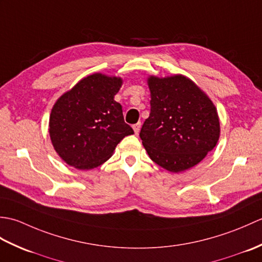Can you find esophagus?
I'll return each mask as SVG.
<instances>
[{
    "label": "esophagus",
    "instance_id": "obj_1",
    "mask_svg": "<svg viewBox=\"0 0 262 262\" xmlns=\"http://www.w3.org/2000/svg\"><path fill=\"white\" fill-rule=\"evenodd\" d=\"M133 129H134V132H135V134L137 135L138 133H140V129H141V122H137V124H135V125H133Z\"/></svg>",
    "mask_w": 262,
    "mask_h": 262
}]
</instances>
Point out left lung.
Instances as JSON below:
<instances>
[{"label": "left lung", "mask_w": 262, "mask_h": 262, "mask_svg": "<svg viewBox=\"0 0 262 262\" xmlns=\"http://www.w3.org/2000/svg\"><path fill=\"white\" fill-rule=\"evenodd\" d=\"M151 113L140 137L153 162L170 172L192 168L220 138V119L211 100L183 75L149 76Z\"/></svg>", "instance_id": "obj_1"}]
</instances>
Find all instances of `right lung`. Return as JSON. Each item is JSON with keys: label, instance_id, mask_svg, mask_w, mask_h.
<instances>
[{"label": "right lung", "instance_id": "1", "mask_svg": "<svg viewBox=\"0 0 262 262\" xmlns=\"http://www.w3.org/2000/svg\"><path fill=\"white\" fill-rule=\"evenodd\" d=\"M120 77L94 73L64 93L52 109L49 135L63 161L80 170L105 162L122 138L134 134L115 96Z\"/></svg>", "mask_w": 262, "mask_h": 262}]
</instances>
